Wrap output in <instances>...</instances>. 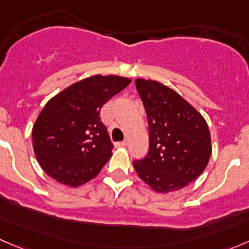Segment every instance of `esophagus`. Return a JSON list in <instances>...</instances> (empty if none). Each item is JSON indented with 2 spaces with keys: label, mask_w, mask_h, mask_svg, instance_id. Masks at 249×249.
Masks as SVG:
<instances>
[{
  "label": "esophagus",
  "mask_w": 249,
  "mask_h": 249,
  "mask_svg": "<svg viewBox=\"0 0 249 249\" xmlns=\"http://www.w3.org/2000/svg\"><path fill=\"white\" fill-rule=\"evenodd\" d=\"M127 144L126 141H122V142H117L115 143V147L117 148H120V147H125V145Z\"/></svg>",
  "instance_id": "1"
}]
</instances>
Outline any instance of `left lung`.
Here are the masks:
<instances>
[{"instance_id":"left-lung-1","label":"left lung","mask_w":249,"mask_h":249,"mask_svg":"<svg viewBox=\"0 0 249 249\" xmlns=\"http://www.w3.org/2000/svg\"><path fill=\"white\" fill-rule=\"evenodd\" d=\"M149 125V150L134 167L157 193L189 185L205 171L211 134L205 118L178 92L157 80L135 79Z\"/></svg>"}]
</instances>
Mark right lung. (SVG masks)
Returning a JSON list of instances; mask_svg holds the SVG:
<instances>
[{
    "label": "right lung",
    "instance_id": "add662e5",
    "mask_svg": "<svg viewBox=\"0 0 249 249\" xmlns=\"http://www.w3.org/2000/svg\"><path fill=\"white\" fill-rule=\"evenodd\" d=\"M130 83L125 77L96 74L70 85L47 102L32 127V144L49 177L77 188L99 175L113 149L100 110Z\"/></svg>",
    "mask_w": 249,
    "mask_h": 249
}]
</instances>
